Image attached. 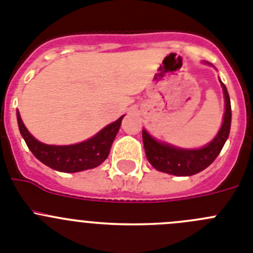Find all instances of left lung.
Returning a JSON list of instances; mask_svg holds the SVG:
<instances>
[{
    "mask_svg": "<svg viewBox=\"0 0 253 253\" xmlns=\"http://www.w3.org/2000/svg\"><path fill=\"white\" fill-rule=\"evenodd\" d=\"M225 97V113L222 128L207 147L200 149H180L175 147L160 143L143 130V144L149 163L158 171L166 172L175 176H191L199 173L214 162L222 151L225 140L231 130V100L228 95L227 87L222 84Z\"/></svg>",
    "mask_w": 253,
    "mask_h": 253,
    "instance_id": "obj_1",
    "label": "left lung"
}]
</instances>
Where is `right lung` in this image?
Instances as JSON below:
<instances>
[{
  "mask_svg": "<svg viewBox=\"0 0 253 253\" xmlns=\"http://www.w3.org/2000/svg\"><path fill=\"white\" fill-rule=\"evenodd\" d=\"M124 116L107 125L95 137L73 146H48L38 142L25 128L17 111V124L26 146L35 157L53 169L60 172H80L101 165L110 153L111 144L119 131Z\"/></svg>",
  "mask_w": 253,
  "mask_h": 253,
  "instance_id": "obj_1",
  "label": "right lung"
}]
</instances>
